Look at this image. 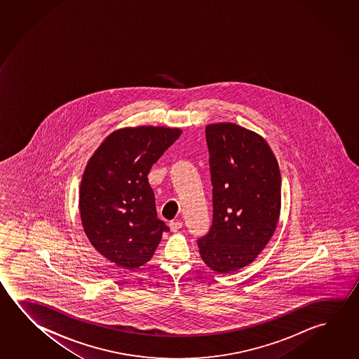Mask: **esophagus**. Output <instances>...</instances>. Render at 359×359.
I'll use <instances>...</instances> for the list:
<instances>
[{
	"mask_svg": "<svg viewBox=\"0 0 359 359\" xmlns=\"http://www.w3.org/2000/svg\"><path fill=\"white\" fill-rule=\"evenodd\" d=\"M169 226H170L171 231H177V230L182 229V222H170Z\"/></svg>",
	"mask_w": 359,
	"mask_h": 359,
	"instance_id": "obj_1",
	"label": "esophagus"
}]
</instances>
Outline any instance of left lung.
I'll return each instance as SVG.
<instances>
[{
    "instance_id": "left-lung-1",
    "label": "left lung",
    "mask_w": 359,
    "mask_h": 359,
    "mask_svg": "<svg viewBox=\"0 0 359 359\" xmlns=\"http://www.w3.org/2000/svg\"><path fill=\"white\" fill-rule=\"evenodd\" d=\"M212 185V222L198 239L201 259L217 273L254 262L276 231L280 171L264 139L231 123L205 128Z\"/></svg>"
}]
</instances>
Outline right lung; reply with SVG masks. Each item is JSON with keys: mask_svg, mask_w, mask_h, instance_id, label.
<instances>
[{"mask_svg": "<svg viewBox=\"0 0 359 359\" xmlns=\"http://www.w3.org/2000/svg\"><path fill=\"white\" fill-rule=\"evenodd\" d=\"M182 130L139 126L114 131L88 160L80 187V215L95 249L134 269L149 262L169 226L158 219L147 174Z\"/></svg>", "mask_w": 359, "mask_h": 359, "instance_id": "right-lung-1", "label": "right lung"}]
</instances>
